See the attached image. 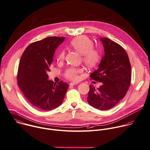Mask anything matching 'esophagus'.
Here are the masks:
<instances>
[{
	"label": "esophagus",
	"mask_w": 150,
	"mask_h": 150,
	"mask_svg": "<svg viewBox=\"0 0 150 150\" xmlns=\"http://www.w3.org/2000/svg\"><path fill=\"white\" fill-rule=\"evenodd\" d=\"M77 84H78V83H76V82H71V83H70L69 85H70V86H74V85H77Z\"/></svg>",
	"instance_id": "1"
}]
</instances>
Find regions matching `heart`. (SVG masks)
<instances>
[{"mask_svg": "<svg viewBox=\"0 0 150 150\" xmlns=\"http://www.w3.org/2000/svg\"><path fill=\"white\" fill-rule=\"evenodd\" d=\"M70 46L76 52L82 55V60L84 64L89 67H95L101 59V54L98 50L93 48V43L88 38L81 36L74 38L71 42ZM65 57L64 51H61L58 56V61L61 62ZM83 71L81 68L71 67L68 68L65 73V77L71 81H77L79 79V74Z\"/></svg>", "mask_w": 150, "mask_h": 150, "instance_id": "1", "label": "heart"}]
</instances>
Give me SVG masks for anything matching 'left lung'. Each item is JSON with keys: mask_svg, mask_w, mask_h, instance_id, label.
<instances>
[{"mask_svg": "<svg viewBox=\"0 0 150 150\" xmlns=\"http://www.w3.org/2000/svg\"><path fill=\"white\" fill-rule=\"evenodd\" d=\"M104 56L98 68L90 75L91 79L101 82L95 89L89 85L88 104L99 110H107L117 105L125 96L131 79V67L124 49L107 38H101Z\"/></svg>", "mask_w": 150, "mask_h": 150, "instance_id": "8db88e82", "label": "left lung"}]
</instances>
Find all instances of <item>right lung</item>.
Returning <instances> with one entry per match:
<instances>
[{"label":"right lung","mask_w":150,"mask_h":150,"mask_svg":"<svg viewBox=\"0 0 150 150\" xmlns=\"http://www.w3.org/2000/svg\"><path fill=\"white\" fill-rule=\"evenodd\" d=\"M65 37L50 36L30 44L23 52L18 68V84L28 101L36 108L49 111L61 105L69 85L49 80L47 72L56 49Z\"/></svg>","instance_id":"add662e5"}]
</instances>
